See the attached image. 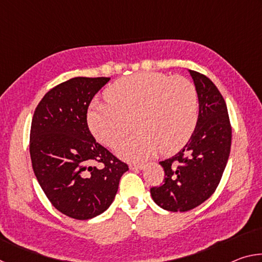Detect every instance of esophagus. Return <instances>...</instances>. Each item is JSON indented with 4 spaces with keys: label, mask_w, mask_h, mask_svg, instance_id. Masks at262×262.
Instances as JSON below:
<instances>
[{
    "label": "esophagus",
    "mask_w": 262,
    "mask_h": 262,
    "mask_svg": "<svg viewBox=\"0 0 262 262\" xmlns=\"http://www.w3.org/2000/svg\"><path fill=\"white\" fill-rule=\"evenodd\" d=\"M130 170H143L144 164H129Z\"/></svg>",
    "instance_id": "34e87169"
}]
</instances>
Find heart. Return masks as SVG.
Wrapping results in <instances>:
<instances>
[{
  "label": "heart",
  "instance_id": "heart-1",
  "mask_svg": "<svg viewBox=\"0 0 262 262\" xmlns=\"http://www.w3.org/2000/svg\"><path fill=\"white\" fill-rule=\"evenodd\" d=\"M107 100L96 99L88 113L92 134L107 147L137 129L117 147L119 156L143 161L183 148L193 135L199 118L196 88L188 78L144 72L123 77L106 90Z\"/></svg>",
  "mask_w": 262,
  "mask_h": 262
}]
</instances>
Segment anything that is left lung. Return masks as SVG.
<instances>
[{
    "mask_svg": "<svg viewBox=\"0 0 262 262\" xmlns=\"http://www.w3.org/2000/svg\"><path fill=\"white\" fill-rule=\"evenodd\" d=\"M199 96V118L187 144L159 162L164 184L150 188L154 201L168 211H188L209 199L219 186L231 149L227 104L209 78L189 70Z\"/></svg>",
    "mask_w": 262,
    "mask_h": 262,
    "instance_id": "left-lung-1",
    "label": "left lung"
}]
</instances>
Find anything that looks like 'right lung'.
<instances>
[{
  "label": "right lung",
  "instance_id": "add662e5",
  "mask_svg": "<svg viewBox=\"0 0 262 262\" xmlns=\"http://www.w3.org/2000/svg\"><path fill=\"white\" fill-rule=\"evenodd\" d=\"M110 79L74 77L54 86L35 107L31 123L30 155L38 183L52 205L75 220L107 209L128 170L88 127L89 105Z\"/></svg>",
  "mask_w": 262,
  "mask_h": 262
}]
</instances>
